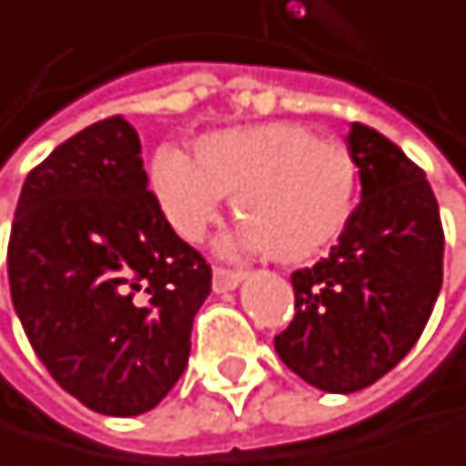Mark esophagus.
Returning <instances> with one entry per match:
<instances>
[{
  "label": "esophagus",
  "mask_w": 466,
  "mask_h": 466,
  "mask_svg": "<svg viewBox=\"0 0 466 466\" xmlns=\"http://www.w3.org/2000/svg\"><path fill=\"white\" fill-rule=\"evenodd\" d=\"M240 282H243V274L240 271H226V268H215V271H212V288H215V293H228V290H235Z\"/></svg>",
  "instance_id": "1"
}]
</instances>
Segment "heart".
Masks as SVG:
<instances>
[{"label":"heart","mask_w":466,"mask_h":466,"mask_svg":"<svg viewBox=\"0 0 466 466\" xmlns=\"http://www.w3.org/2000/svg\"><path fill=\"white\" fill-rule=\"evenodd\" d=\"M153 187L184 240H201L226 195H235L243 226L226 251H271L296 265L319 257L347 228L358 165L344 145L319 139L299 122H262L201 137L195 158L162 147L153 156Z\"/></svg>","instance_id":"heart-1"}]
</instances>
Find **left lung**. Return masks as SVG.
I'll return each instance as SVG.
<instances>
[{
    "label": "left lung",
    "instance_id": "1",
    "mask_svg": "<svg viewBox=\"0 0 466 466\" xmlns=\"http://www.w3.org/2000/svg\"><path fill=\"white\" fill-rule=\"evenodd\" d=\"M360 204L329 257L290 277L296 316L274 338L304 383L352 394L420 341L441 290L444 235L425 173L383 134L352 122Z\"/></svg>",
    "mask_w": 466,
    "mask_h": 466
}]
</instances>
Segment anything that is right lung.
<instances>
[{"label": "right lung", "instance_id": "add662e5", "mask_svg": "<svg viewBox=\"0 0 466 466\" xmlns=\"http://www.w3.org/2000/svg\"><path fill=\"white\" fill-rule=\"evenodd\" d=\"M13 308L56 383L106 417H139L178 383L207 259L147 189L139 134L88 125L27 176L7 246Z\"/></svg>", "mask_w": 466, "mask_h": 466}]
</instances>
